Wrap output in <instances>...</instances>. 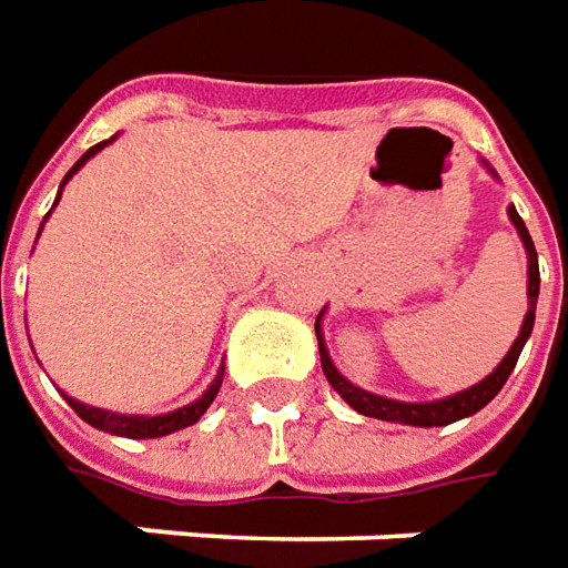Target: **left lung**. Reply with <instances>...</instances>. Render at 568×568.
Here are the masks:
<instances>
[{
  "mask_svg": "<svg viewBox=\"0 0 568 568\" xmlns=\"http://www.w3.org/2000/svg\"><path fill=\"white\" fill-rule=\"evenodd\" d=\"M486 164V162H484ZM489 168V164H486ZM493 171V168H489ZM496 174V171H493ZM510 223L517 226V235H520L523 247H526V256H529V287H526V296H529V308H526V317H523V327L520 336L514 339L510 345V352L501 357V364H498L486 379H480L477 385H470L465 392L449 394V397H440V400H425V404H406V400H392V397H382V394L364 392V388H357L352 382L342 376L339 369L333 367V361H329L327 345H324V333H321V315L315 321V333H317V348H321V367H324V376L327 382L336 388L345 404L357 409L361 416H369V419H382V422H400V425H419V428H434V425H453V422L465 419V416H474L477 409H484L498 392H501V385L508 382V376L517 367V357H520L523 345L529 339V333H532L535 324V303H538V253H535V244L529 239V229L520 220V213L514 211V204L508 207Z\"/></svg>",
  "mask_w": 568,
  "mask_h": 568,
  "instance_id": "8db88e82",
  "label": "left lung"
}]
</instances>
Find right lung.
I'll use <instances>...</instances> for the list:
<instances>
[{
    "label": "right lung",
    "instance_id": "add662e5",
    "mask_svg": "<svg viewBox=\"0 0 568 568\" xmlns=\"http://www.w3.org/2000/svg\"><path fill=\"white\" fill-rule=\"evenodd\" d=\"M115 136H110V140H103V143H98V146H91L88 152H84L79 162L72 164L70 174L63 176V183H60L58 189V199H54V204L60 201V192H63V186L70 183V176L82 168L91 155H98L100 149L106 146V143H112ZM42 232V229H39ZM220 385H223V367H220V373H216V379L211 382V388L201 394L199 400H192L189 406H180V409H174V413H164V416H124V413H110V409H100V406H88L82 404V400H75V397H67V404L82 416L88 425H94V428H100V432H110V434H119V437H134V440H149V437H164V434H174L180 432V428H189V425H195V422L207 413V406L213 404V397H216V392H220Z\"/></svg>",
    "mask_w": 568,
    "mask_h": 568
}]
</instances>
